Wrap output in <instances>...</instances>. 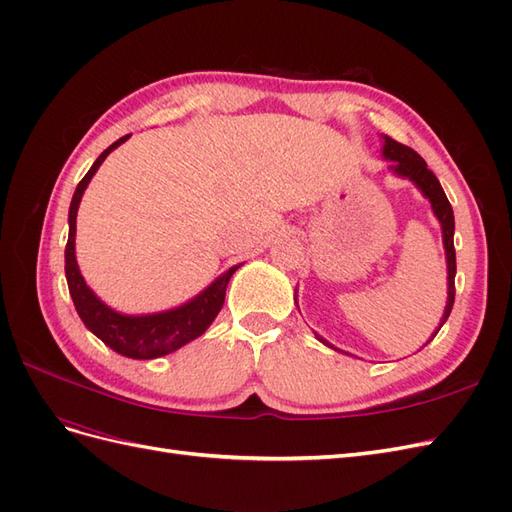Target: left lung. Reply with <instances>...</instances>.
<instances>
[{
    "mask_svg": "<svg viewBox=\"0 0 512 512\" xmlns=\"http://www.w3.org/2000/svg\"><path fill=\"white\" fill-rule=\"evenodd\" d=\"M384 158L393 162V170L401 177H408L412 179L421 192L429 198L431 209L436 213V218L442 224V235H444V250H446V262H448V301H446V309H444V316L438 331L442 329V324L446 322V318L451 316V309L455 303V271H457V262H455V245H453V232H455V218H453V207L448 203V198L442 190V185L438 181V177L431 173L427 168V162L418 156V153L406 145H401L393 138L384 136ZM438 331L433 333V337L438 335ZM322 344L331 346L327 339H322L320 335H316ZM333 348V346H331ZM337 350V348H335Z\"/></svg>",
    "mask_w": 512,
    "mask_h": 512,
    "instance_id": "8db88e82",
    "label": "left lung"
}]
</instances>
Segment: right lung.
<instances>
[{
  "label": "right lung",
  "instance_id": "obj_1",
  "mask_svg": "<svg viewBox=\"0 0 512 512\" xmlns=\"http://www.w3.org/2000/svg\"><path fill=\"white\" fill-rule=\"evenodd\" d=\"M128 136H121L119 141H115L111 147L104 149L100 153V158L94 162V166L89 168V173L81 179L79 185H76V192L72 196L70 213H68L70 235L66 243V280H68L70 297L74 301L76 312H79L85 327L94 335H98L108 348H113L123 356H130V359H158V356H164L168 352L185 346L209 329V324L215 320V316L220 314V309L224 305L226 286L230 282V277L239 267L228 269L222 277H218V280H215L205 292H200L198 297L192 299L190 303H185L177 309H168V312H162V314H151V316L117 314L89 290L74 256L76 211H79V203L87 183L96 175L100 164L115 147L126 143Z\"/></svg>",
  "mask_w": 512,
  "mask_h": 512
}]
</instances>
